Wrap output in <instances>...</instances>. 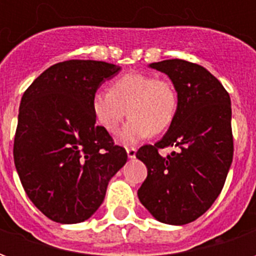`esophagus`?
<instances>
[{
	"instance_id": "1",
	"label": "esophagus",
	"mask_w": 256,
	"mask_h": 256,
	"mask_svg": "<svg viewBox=\"0 0 256 256\" xmlns=\"http://www.w3.org/2000/svg\"><path fill=\"white\" fill-rule=\"evenodd\" d=\"M126 152H128V156L130 158V159H134V158H136V152H137V150H136V148H126Z\"/></svg>"
}]
</instances>
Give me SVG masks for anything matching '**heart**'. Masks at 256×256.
<instances>
[{
	"label": "heart",
	"instance_id": "b5f03b06",
	"mask_svg": "<svg viewBox=\"0 0 256 256\" xmlns=\"http://www.w3.org/2000/svg\"><path fill=\"white\" fill-rule=\"evenodd\" d=\"M178 93L166 78L144 72H128L115 79L110 90H98L92 98L96 120L115 134L128 112L130 119L119 134L123 144H136L152 133L172 126L178 112Z\"/></svg>",
	"mask_w": 256,
	"mask_h": 256
}]
</instances>
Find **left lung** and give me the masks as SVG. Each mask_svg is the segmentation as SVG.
I'll return each mask as SVG.
<instances>
[{"label": "left lung", "instance_id": "8db88e82", "mask_svg": "<svg viewBox=\"0 0 256 256\" xmlns=\"http://www.w3.org/2000/svg\"><path fill=\"white\" fill-rule=\"evenodd\" d=\"M150 67L168 75L180 104L163 138L136 154L148 168L137 194L158 220L185 225L203 215L225 185L233 160L230 97L198 64L172 58ZM167 146L178 152L159 156L158 150Z\"/></svg>", "mask_w": 256, "mask_h": 256}]
</instances>
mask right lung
<instances>
[{
	"label": "right lung",
	"mask_w": 256,
	"mask_h": 256,
	"mask_svg": "<svg viewBox=\"0 0 256 256\" xmlns=\"http://www.w3.org/2000/svg\"><path fill=\"white\" fill-rule=\"evenodd\" d=\"M120 67L67 60L49 67L22 97L14 159L27 196L58 224L94 214L108 182L128 162L124 148L96 124L92 98Z\"/></svg>",
	"instance_id": "right-lung-1"
}]
</instances>
